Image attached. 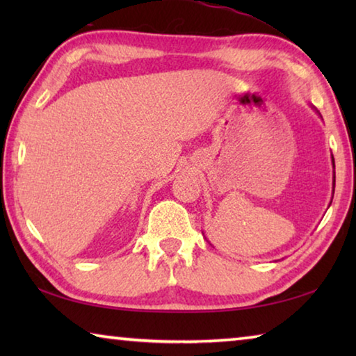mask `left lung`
<instances>
[{
    "label": "left lung",
    "instance_id": "8db88e82",
    "mask_svg": "<svg viewBox=\"0 0 356 356\" xmlns=\"http://www.w3.org/2000/svg\"><path fill=\"white\" fill-rule=\"evenodd\" d=\"M318 113V111H317ZM318 114H321V113H318ZM322 118V116H321ZM331 163H333V168H334V159H333V155H331Z\"/></svg>",
    "mask_w": 356,
    "mask_h": 356
}]
</instances>
